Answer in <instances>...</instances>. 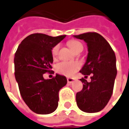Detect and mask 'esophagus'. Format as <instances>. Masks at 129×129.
Listing matches in <instances>:
<instances>
[{
    "label": "esophagus",
    "mask_w": 129,
    "mask_h": 129,
    "mask_svg": "<svg viewBox=\"0 0 129 129\" xmlns=\"http://www.w3.org/2000/svg\"><path fill=\"white\" fill-rule=\"evenodd\" d=\"M67 81H68V83H72L75 81V79L74 78H67Z\"/></svg>",
    "instance_id": "obj_1"
}]
</instances>
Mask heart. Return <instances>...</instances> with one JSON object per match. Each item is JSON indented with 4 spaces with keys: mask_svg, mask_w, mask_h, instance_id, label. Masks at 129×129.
I'll return each mask as SVG.
<instances>
[{
    "mask_svg": "<svg viewBox=\"0 0 129 129\" xmlns=\"http://www.w3.org/2000/svg\"><path fill=\"white\" fill-rule=\"evenodd\" d=\"M68 46L74 52L76 49H78L80 46H82V44L78 41H70L68 42ZM59 49V46L56 45L53 46L51 50V53L53 57L57 56ZM80 68V64L78 62L76 61H63L59 63L56 66V71L61 75L66 76H72L76 73L77 71Z\"/></svg>",
    "mask_w": 129,
    "mask_h": 129,
    "instance_id": "obj_1",
    "label": "heart"
}]
</instances>
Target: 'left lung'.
Wrapping results in <instances>:
<instances>
[{"label": "left lung", "mask_w": 129, "mask_h": 129, "mask_svg": "<svg viewBox=\"0 0 129 129\" xmlns=\"http://www.w3.org/2000/svg\"><path fill=\"white\" fill-rule=\"evenodd\" d=\"M73 37L84 40L87 46L86 61L80 72L84 76L92 74L90 83L80 79L84 84L83 90L76 94L77 105L85 112H98L112 94L117 73L116 56L107 41L98 33L87 32Z\"/></svg>", "instance_id": "left-lung-1"}]
</instances>
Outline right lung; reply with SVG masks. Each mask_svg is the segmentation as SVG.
I'll return each mask as SVG.
<instances>
[{
    "instance_id": "1",
    "label": "right lung",
    "mask_w": 129,
    "mask_h": 129,
    "mask_svg": "<svg viewBox=\"0 0 129 129\" xmlns=\"http://www.w3.org/2000/svg\"><path fill=\"white\" fill-rule=\"evenodd\" d=\"M66 35L51 37L44 34L29 35L18 46L14 58L15 76L21 96L32 112L49 114L58 107V92L67 83L64 76L56 74L51 79L43 75L50 72L51 50Z\"/></svg>"
}]
</instances>
